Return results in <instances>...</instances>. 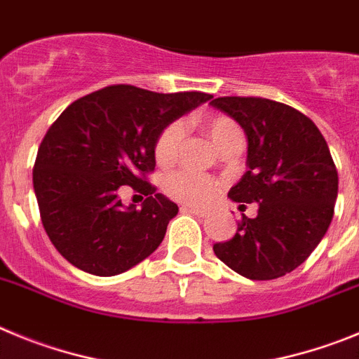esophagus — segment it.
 <instances>
[{"label":"esophagus","mask_w":359,"mask_h":359,"mask_svg":"<svg viewBox=\"0 0 359 359\" xmlns=\"http://www.w3.org/2000/svg\"><path fill=\"white\" fill-rule=\"evenodd\" d=\"M180 211H182V212H191V215H196V216H205V215H208V211H205V209L193 208V205H182V208H180Z\"/></svg>","instance_id":"1"}]
</instances>
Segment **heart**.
<instances>
[{"label":"heart","mask_w":359,"mask_h":359,"mask_svg":"<svg viewBox=\"0 0 359 359\" xmlns=\"http://www.w3.org/2000/svg\"><path fill=\"white\" fill-rule=\"evenodd\" d=\"M200 127L211 137L212 143L219 148L232 143L236 140H243L241 128L234 119L222 114H209L198 119ZM184 140V127L180 123H170L157 135L154 144V157L159 166H170L177 161L180 151V144ZM166 191L173 198L191 205H203L211 202L218 191V184L209 177L196 172H177L168 177Z\"/></svg>","instance_id":"heart-1"}]
</instances>
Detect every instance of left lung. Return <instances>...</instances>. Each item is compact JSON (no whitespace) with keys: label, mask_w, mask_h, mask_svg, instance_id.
<instances>
[{"label":"left lung","mask_w":359,"mask_h":359,"mask_svg":"<svg viewBox=\"0 0 359 359\" xmlns=\"http://www.w3.org/2000/svg\"><path fill=\"white\" fill-rule=\"evenodd\" d=\"M212 107L247 134L248 170L229 198L257 203L243 215L229 241L215 243L216 257L240 276L270 280L295 270L327 232L338 196V172L324 135L297 109L254 96H222Z\"/></svg>","instance_id":"left-lung-1"}]
</instances>
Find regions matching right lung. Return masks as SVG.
Returning <instances> with one entry per match:
<instances>
[{
    "label": "right lung",
    "mask_w": 359,
    "mask_h": 359,
    "mask_svg": "<svg viewBox=\"0 0 359 359\" xmlns=\"http://www.w3.org/2000/svg\"><path fill=\"white\" fill-rule=\"evenodd\" d=\"M211 98L119 83L73 102L48 128L34 189L48 238L73 266L118 276L159 247L179 208L147 182L154 144L164 127ZM123 185L147 196L141 210L121 203Z\"/></svg>",
    "instance_id": "add662e5"
}]
</instances>
